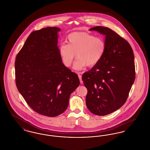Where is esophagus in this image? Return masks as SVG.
Here are the masks:
<instances>
[{"label": "esophagus", "mask_w": 150, "mask_h": 150, "mask_svg": "<svg viewBox=\"0 0 150 150\" xmlns=\"http://www.w3.org/2000/svg\"><path fill=\"white\" fill-rule=\"evenodd\" d=\"M78 76L79 80H80V83H81V84H83V80H82V76H81V75L79 74Z\"/></svg>", "instance_id": "34e87169"}]
</instances>
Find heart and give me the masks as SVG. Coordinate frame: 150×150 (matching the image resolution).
Here are the masks:
<instances>
[{
  "label": "heart",
  "mask_w": 150,
  "mask_h": 150,
  "mask_svg": "<svg viewBox=\"0 0 150 150\" xmlns=\"http://www.w3.org/2000/svg\"><path fill=\"white\" fill-rule=\"evenodd\" d=\"M68 41L69 44L59 45V53L63 64L68 67L71 66L77 54L78 59L73 66L76 71L83 70L86 65H96L104 55L106 43L100 37L86 32H75L69 35Z\"/></svg>",
  "instance_id": "heart-1"
}]
</instances>
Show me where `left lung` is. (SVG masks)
Masks as SVG:
<instances>
[{
    "label": "left lung",
    "instance_id": "1",
    "mask_svg": "<svg viewBox=\"0 0 150 150\" xmlns=\"http://www.w3.org/2000/svg\"><path fill=\"white\" fill-rule=\"evenodd\" d=\"M105 36L106 49L97 64L82 76L87 88L86 105L94 114L105 116L119 109L128 98L135 80L133 51L128 42L111 29H89Z\"/></svg>",
    "mask_w": 150,
    "mask_h": 150
}]
</instances>
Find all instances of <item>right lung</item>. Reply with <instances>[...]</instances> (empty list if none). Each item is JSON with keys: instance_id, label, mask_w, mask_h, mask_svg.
<instances>
[{"instance_id": "obj_1", "label": "right lung", "mask_w": 150, "mask_h": 150, "mask_svg": "<svg viewBox=\"0 0 150 150\" xmlns=\"http://www.w3.org/2000/svg\"><path fill=\"white\" fill-rule=\"evenodd\" d=\"M60 31L49 27L32 32L14 64L19 92L34 111L49 117L64 112L71 94L80 84L78 75L64 66L60 57Z\"/></svg>"}]
</instances>
